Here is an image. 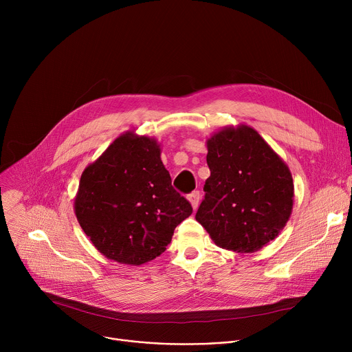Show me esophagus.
I'll use <instances>...</instances> for the list:
<instances>
[{"label":"esophagus","instance_id":"esophagus-1","mask_svg":"<svg viewBox=\"0 0 352 352\" xmlns=\"http://www.w3.org/2000/svg\"><path fill=\"white\" fill-rule=\"evenodd\" d=\"M188 199H189V202H190L192 208H193V209H197V206H199V200H200V192H199V190H193V192H190V193L188 195Z\"/></svg>","mask_w":352,"mask_h":352}]
</instances>
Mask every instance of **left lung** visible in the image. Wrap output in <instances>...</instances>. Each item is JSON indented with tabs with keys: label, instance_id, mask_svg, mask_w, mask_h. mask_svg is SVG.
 <instances>
[{
	"label": "left lung",
	"instance_id": "8db88e82",
	"mask_svg": "<svg viewBox=\"0 0 352 352\" xmlns=\"http://www.w3.org/2000/svg\"><path fill=\"white\" fill-rule=\"evenodd\" d=\"M205 197L195 219L216 245L252 252L283 230L294 184L285 163L252 128H226L208 140Z\"/></svg>",
	"mask_w": 352,
	"mask_h": 352
}]
</instances>
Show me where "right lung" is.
<instances>
[{
  "label": "right lung",
  "instance_id": "add662e5",
  "mask_svg": "<svg viewBox=\"0 0 352 352\" xmlns=\"http://www.w3.org/2000/svg\"><path fill=\"white\" fill-rule=\"evenodd\" d=\"M75 213L106 258L139 266L164 252L192 206L171 185L156 140L125 133L85 168Z\"/></svg>",
  "mask_w": 352,
  "mask_h": 352
}]
</instances>
